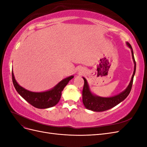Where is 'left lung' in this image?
<instances>
[{
	"instance_id": "1",
	"label": "left lung",
	"mask_w": 147,
	"mask_h": 147,
	"mask_svg": "<svg viewBox=\"0 0 147 147\" xmlns=\"http://www.w3.org/2000/svg\"><path fill=\"white\" fill-rule=\"evenodd\" d=\"M126 43L127 46L131 48L132 59L134 63V72H133L131 80L128 86L125 90L123 91L122 92L119 93V94L117 96L110 97H99L93 94L91 92L86 80L85 79V78L83 77L84 80V86L82 92L83 103L84 107H85L87 109L91 110L92 111H94V112H103V111L107 110L109 109L114 107L115 106L117 105L118 104L120 103V102L125 99L127 97V96L129 94L132 86L133 79H134V76L136 73V63L135 61L134 53H133L132 47L129 43L127 42Z\"/></svg>"
}]
</instances>
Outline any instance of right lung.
I'll list each match as a JSON object with an SVG mask.
<instances>
[{
  "label": "right lung",
  "instance_id": "right-lung-1",
  "mask_svg": "<svg viewBox=\"0 0 147 147\" xmlns=\"http://www.w3.org/2000/svg\"><path fill=\"white\" fill-rule=\"evenodd\" d=\"M74 76H70L61 81L51 90L41 92L29 91L20 86L16 81L12 71V81L16 91L26 101L37 109H48L58 103L64 87Z\"/></svg>",
  "mask_w": 147,
  "mask_h": 147
}]
</instances>
